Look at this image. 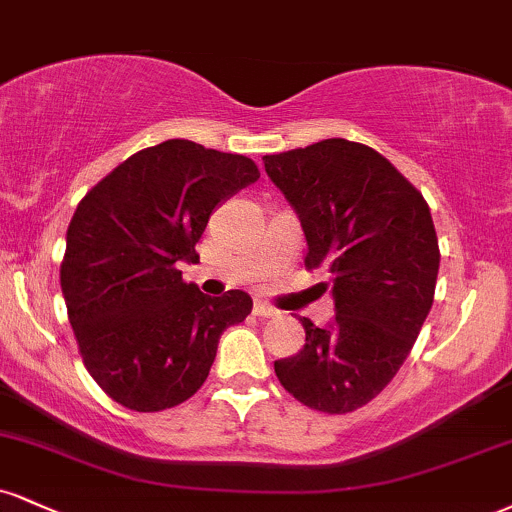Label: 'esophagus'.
I'll list each match as a JSON object with an SVG mask.
<instances>
[{"label": "esophagus", "mask_w": 512, "mask_h": 512, "mask_svg": "<svg viewBox=\"0 0 512 512\" xmlns=\"http://www.w3.org/2000/svg\"><path fill=\"white\" fill-rule=\"evenodd\" d=\"M252 315H257V317H276V315H279V312H276L272 305L255 303V305H252Z\"/></svg>", "instance_id": "obj_1"}]
</instances>
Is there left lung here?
<instances>
[{
	"mask_svg": "<svg viewBox=\"0 0 512 512\" xmlns=\"http://www.w3.org/2000/svg\"><path fill=\"white\" fill-rule=\"evenodd\" d=\"M307 238L305 267L329 272L334 322L303 317L305 346L274 362L307 408L346 415L377 398L415 346L434 303L439 238L420 190L384 155L329 138L264 157Z\"/></svg>",
	"mask_w": 512,
	"mask_h": 512,
	"instance_id": "8db88e82",
	"label": "left lung"
}]
</instances>
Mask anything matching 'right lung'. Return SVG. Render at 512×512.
<instances>
[{"label":"right lung","instance_id":"add662e5","mask_svg":"<svg viewBox=\"0 0 512 512\" xmlns=\"http://www.w3.org/2000/svg\"><path fill=\"white\" fill-rule=\"evenodd\" d=\"M260 178L252 159L166 140L135 152L78 202L61 293L90 377L135 412H159L205 384L219 338L250 315L243 291L221 298L186 283L178 262L221 200Z\"/></svg>","mask_w":512,"mask_h":512}]
</instances>
